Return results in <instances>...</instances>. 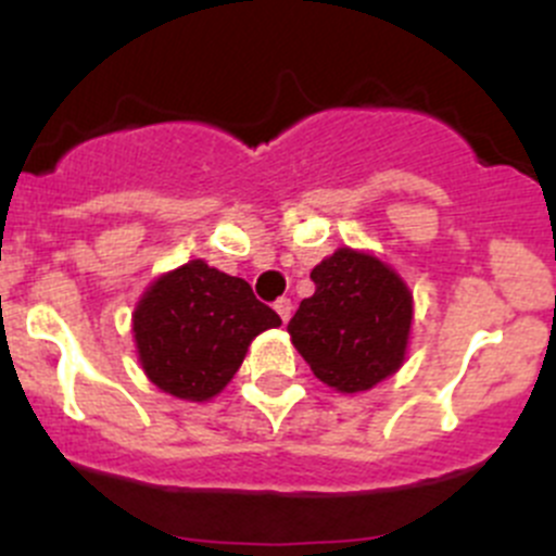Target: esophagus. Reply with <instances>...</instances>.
Returning <instances> with one entry per match:
<instances>
[{
    "mask_svg": "<svg viewBox=\"0 0 556 556\" xmlns=\"http://www.w3.org/2000/svg\"><path fill=\"white\" fill-rule=\"evenodd\" d=\"M274 309H277L279 319H282V323H288L290 314H293V304H290V299H279L277 304H274Z\"/></svg>",
    "mask_w": 556,
    "mask_h": 556,
    "instance_id": "obj_1",
    "label": "esophagus"
}]
</instances>
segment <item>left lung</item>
<instances>
[{"mask_svg": "<svg viewBox=\"0 0 556 556\" xmlns=\"http://www.w3.org/2000/svg\"><path fill=\"white\" fill-rule=\"evenodd\" d=\"M314 295L288 333L312 374L336 392H366L397 371L412 336L414 295L401 274L366 250L339 247L312 268Z\"/></svg>", "mask_w": 556, "mask_h": 556, "instance_id": "1", "label": "left lung"}]
</instances>
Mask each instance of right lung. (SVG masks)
Segmentation results:
<instances>
[{"mask_svg": "<svg viewBox=\"0 0 556 556\" xmlns=\"http://www.w3.org/2000/svg\"><path fill=\"white\" fill-rule=\"evenodd\" d=\"M282 319L244 279L195 257L150 282L131 314L139 366L179 401H212L242 366L252 339Z\"/></svg>", "mask_w": 556, "mask_h": 556, "instance_id": "add662e5", "label": "right lung"}]
</instances>
